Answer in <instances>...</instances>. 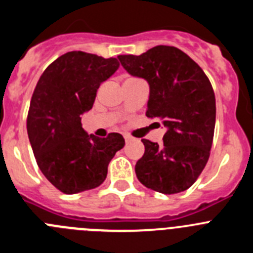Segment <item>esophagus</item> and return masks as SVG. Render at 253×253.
<instances>
[{
  "label": "esophagus",
  "mask_w": 253,
  "mask_h": 253,
  "mask_svg": "<svg viewBox=\"0 0 253 253\" xmlns=\"http://www.w3.org/2000/svg\"><path fill=\"white\" fill-rule=\"evenodd\" d=\"M125 142H126V143H130V142H133V140H134V138H131L130 137V135H125Z\"/></svg>",
  "instance_id": "1"
}]
</instances>
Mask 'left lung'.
Returning a JSON list of instances; mask_svg holds the SVG:
<instances>
[{
	"instance_id": "1",
	"label": "left lung",
	"mask_w": 253,
	"mask_h": 253,
	"mask_svg": "<svg viewBox=\"0 0 253 253\" xmlns=\"http://www.w3.org/2000/svg\"><path fill=\"white\" fill-rule=\"evenodd\" d=\"M122 66L149 84L146 115L162 122L163 143L142 139L138 180L158 193L177 194L200 176L210 156L215 95L198 63L175 46L157 45L140 55H119Z\"/></svg>"
}]
</instances>
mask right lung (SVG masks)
Wrapping results in <instances>:
<instances>
[{"label": "right lung", "mask_w": 253, "mask_h": 253, "mask_svg": "<svg viewBox=\"0 0 253 253\" xmlns=\"http://www.w3.org/2000/svg\"><path fill=\"white\" fill-rule=\"evenodd\" d=\"M119 66L116 58L68 51L49 64L38 81L26 122L29 140L40 171L62 193L100 186L110 161L124 147L122 134L88 135L81 124L100 84Z\"/></svg>", "instance_id": "1"}]
</instances>
